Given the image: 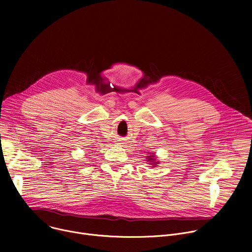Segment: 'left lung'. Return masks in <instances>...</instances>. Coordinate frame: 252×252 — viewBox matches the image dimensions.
Segmentation results:
<instances>
[{
	"label": "left lung",
	"mask_w": 252,
	"mask_h": 252,
	"mask_svg": "<svg viewBox=\"0 0 252 252\" xmlns=\"http://www.w3.org/2000/svg\"><path fill=\"white\" fill-rule=\"evenodd\" d=\"M154 156H151V157H149V160H151V161H153V160H155L154 158ZM154 163H158V162H154Z\"/></svg>",
	"instance_id": "obj_1"
}]
</instances>
